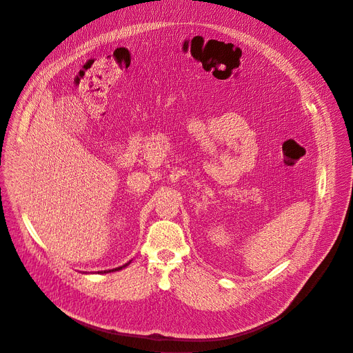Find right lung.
Wrapping results in <instances>:
<instances>
[{
    "instance_id": "obj_1",
    "label": "right lung",
    "mask_w": 353,
    "mask_h": 353,
    "mask_svg": "<svg viewBox=\"0 0 353 353\" xmlns=\"http://www.w3.org/2000/svg\"><path fill=\"white\" fill-rule=\"evenodd\" d=\"M130 263H131V262H130ZM130 263H125V265H123V266H121V268H117V269H112V270H108V272H114V270H121V269H122V268H125V266H128V265H130ZM108 272H107V270H104V272H103V273H108Z\"/></svg>"
}]
</instances>
